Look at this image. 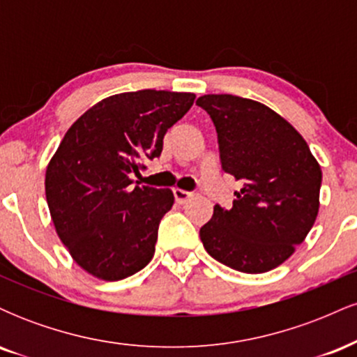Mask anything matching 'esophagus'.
<instances>
[{"mask_svg": "<svg viewBox=\"0 0 357 357\" xmlns=\"http://www.w3.org/2000/svg\"><path fill=\"white\" fill-rule=\"evenodd\" d=\"M173 192H174V199L178 203H186L188 199L190 198H192V196H195V192H191V191H186V190H179V188H174L173 190Z\"/></svg>", "mask_w": 357, "mask_h": 357, "instance_id": "esophagus-1", "label": "esophagus"}]
</instances>
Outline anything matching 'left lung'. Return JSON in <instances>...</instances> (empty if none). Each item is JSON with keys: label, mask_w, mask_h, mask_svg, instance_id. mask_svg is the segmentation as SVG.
I'll use <instances>...</instances> for the list:
<instances>
[{"label": "left lung", "mask_w": 357, "mask_h": 357, "mask_svg": "<svg viewBox=\"0 0 357 357\" xmlns=\"http://www.w3.org/2000/svg\"><path fill=\"white\" fill-rule=\"evenodd\" d=\"M196 105L215 124L221 169L243 184L230 210L215 204L199 230L203 247L233 270L268 272L292 255L317 218L321 166L304 137L260 102L211 93Z\"/></svg>", "instance_id": "obj_1"}]
</instances>
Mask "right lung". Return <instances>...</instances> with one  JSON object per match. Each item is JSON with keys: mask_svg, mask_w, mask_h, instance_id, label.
I'll use <instances>...</instances> for the list:
<instances>
[{"mask_svg": "<svg viewBox=\"0 0 357 357\" xmlns=\"http://www.w3.org/2000/svg\"><path fill=\"white\" fill-rule=\"evenodd\" d=\"M195 97L153 89L117 93L89 109L61 139L45 176L47 203L60 240L93 277L122 280L153 258L159 221L174 196L130 188V176L161 155L165 134Z\"/></svg>", "mask_w": 357, "mask_h": 357, "instance_id": "right-lung-1", "label": "right lung"}]
</instances>
